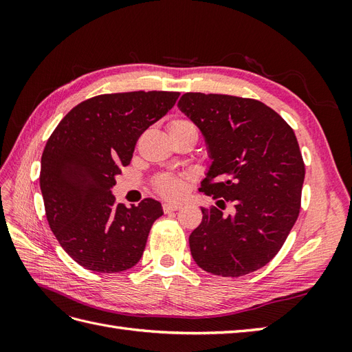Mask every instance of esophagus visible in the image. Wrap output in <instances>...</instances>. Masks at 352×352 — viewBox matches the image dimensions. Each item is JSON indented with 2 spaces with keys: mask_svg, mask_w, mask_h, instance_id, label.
Instances as JSON below:
<instances>
[{
  "mask_svg": "<svg viewBox=\"0 0 352 352\" xmlns=\"http://www.w3.org/2000/svg\"><path fill=\"white\" fill-rule=\"evenodd\" d=\"M180 207H182V204H180V202H164V204H163V210H164V212L176 211V210H179Z\"/></svg>",
  "mask_w": 352,
  "mask_h": 352,
  "instance_id": "34e87169",
  "label": "esophagus"
}]
</instances>
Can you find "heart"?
Listing matches in <instances>:
<instances>
[{
    "instance_id": "b5f03b06",
    "label": "heart",
    "mask_w": 352,
    "mask_h": 352,
    "mask_svg": "<svg viewBox=\"0 0 352 352\" xmlns=\"http://www.w3.org/2000/svg\"><path fill=\"white\" fill-rule=\"evenodd\" d=\"M192 131L197 132V127L192 122L185 119H175L168 123V135L175 136L180 132ZM155 188L162 195L166 198H179L184 194L185 188V177L177 175H162L155 180Z\"/></svg>"
}]
</instances>
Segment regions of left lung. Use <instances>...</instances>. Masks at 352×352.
<instances>
[{
  "instance_id": "obj_1",
  "label": "left lung",
  "mask_w": 352,
  "mask_h": 352,
  "mask_svg": "<svg viewBox=\"0 0 352 352\" xmlns=\"http://www.w3.org/2000/svg\"><path fill=\"white\" fill-rule=\"evenodd\" d=\"M177 109L206 140L211 166L201 189L224 209L201 208L190 233L192 258L202 270L239 278L267 264L282 248L301 207L305 176L292 127L261 101L186 92Z\"/></svg>"
}]
</instances>
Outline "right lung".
I'll return each mask as SVG.
<instances>
[{
    "label": "right lung",
    "instance_id": "right-lung-1",
    "mask_svg": "<svg viewBox=\"0 0 352 352\" xmlns=\"http://www.w3.org/2000/svg\"><path fill=\"white\" fill-rule=\"evenodd\" d=\"M179 92L104 94L73 107L47 141L39 185L48 225L82 267L119 273L141 260L158 201L127 208L111 188L131 163L138 138L173 107Z\"/></svg>",
    "mask_w": 352,
    "mask_h": 352
}]
</instances>
